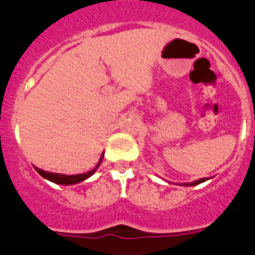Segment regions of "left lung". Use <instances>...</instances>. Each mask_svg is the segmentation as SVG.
I'll return each mask as SVG.
<instances>
[{"label":"left lung","instance_id":"obj_1","mask_svg":"<svg viewBox=\"0 0 255 255\" xmlns=\"http://www.w3.org/2000/svg\"><path fill=\"white\" fill-rule=\"evenodd\" d=\"M205 180H208V178H200V180H196V181H194V182H191V184H184L185 186H190V185H191V186H195V185H199V184H201V182H204L205 181Z\"/></svg>","mask_w":255,"mask_h":255}]
</instances>
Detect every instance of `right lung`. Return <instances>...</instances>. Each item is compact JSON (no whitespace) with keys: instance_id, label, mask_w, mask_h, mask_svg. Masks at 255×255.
<instances>
[{"instance_id":"obj_1","label":"right lung","mask_w":255,"mask_h":255,"mask_svg":"<svg viewBox=\"0 0 255 255\" xmlns=\"http://www.w3.org/2000/svg\"><path fill=\"white\" fill-rule=\"evenodd\" d=\"M102 161H103V154H102L101 160H99L98 165L95 166L94 168H93L92 171H88V172L85 173H80V175H60V173H52V172H47V171H44V170H40V168L35 167V170L37 171V172L40 173V175L42 176L44 178H47V180H50V181L55 182V184H60V185H73V184H78V182H82L84 181L85 178H88L89 176H92L93 173L95 172V170L99 167V165L102 163Z\"/></svg>"}]
</instances>
